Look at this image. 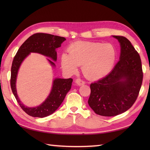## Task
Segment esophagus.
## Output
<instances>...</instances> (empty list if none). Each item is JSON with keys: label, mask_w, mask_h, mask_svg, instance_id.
<instances>
[{"label": "esophagus", "mask_w": 150, "mask_h": 150, "mask_svg": "<svg viewBox=\"0 0 150 150\" xmlns=\"http://www.w3.org/2000/svg\"><path fill=\"white\" fill-rule=\"evenodd\" d=\"M75 83L77 84L78 86H82V85H84L85 84V82L81 80V79H77L75 80Z\"/></svg>", "instance_id": "obj_1"}]
</instances>
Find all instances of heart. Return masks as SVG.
<instances>
[{"instance_id": "1", "label": "heart", "mask_w": 150, "mask_h": 150, "mask_svg": "<svg viewBox=\"0 0 150 150\" xmlns=\"http://www.w3.org/2000/svg\"><path fill=\"white\" fill-rule=\"evenodd\" d=\"M68 55L62 53L60 64L67 73L77 72L79 66L87 78L97 80L106 77L112 70L116 62V48L110 43L78 41L68 48Z\"/></svg>"}]
</instances>
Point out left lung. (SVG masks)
Here are the masks:
<instances>
[{"label":"left lung","mask_w":150,"mask_h":150,"mask_svg":"<svg viewBox=\"0 0 150 150\" xmlns=\"http://www.w3.org/2000/svg\"><path fill=\"white\" fill-rule=\"evenodd\" d=\"M113 37L120 43L119 61L106 77L90 84L88 99L94 112L105 117L129 110L138 97L143 79L141 57L130 41L122 36Z\"/></svg>","instance_id":"left-lung-1"}]
</instances>
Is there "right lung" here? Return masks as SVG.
Returning <instances> with one entry per match:
<instances>
[{
	"instance_id": "obj_1",
	"label": "right lung",
	"mask_w": 150,
	"mask_h": 150,
	"mask_svg": "<svg viewBox=\"0 0 150 150\" xmlns=\"http://www.w3.org/2000/svg\"><path fill=\"white\" fill-rule=\"evenodd\" d=\"M66 40L64 37L53 35L38 33L30 36L19 47L12 62L11 69L10 84L13 93L19 106L25 112L33 117L43 118L52 115L58 109L62 104L67 93L71 88L73 79L56 78L53 81V86L48 97L39 106L30 108L21 103L17 95L16 89V81L18 71L23 60L30 53H38L57 60L56 50L61 46V44ZM48 61L52 66L55 64L52 60Z\"/></svg>"
}]
</instances>
